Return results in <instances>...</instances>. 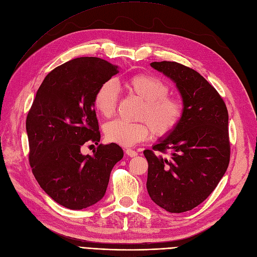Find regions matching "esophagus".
Listing matches in <instances>:
<instances>
[{
	"label": "esophagus",
	"mask_w": 257,
	"mask_h": 257,
	"mask_svg": "<svg viewBox=\"0 0 257 257\" xmlns=\"http://www.w3.org/2000/svg\"><path fill=\"white\" fill-rule=\"evenodd\" d=\"M126 155L129 156V157H131V158H134V157H137V156H138V153H137L136 150L127 149V150H126Z\"/></svg>",
	"instance_id": "34e87169"
}]
</instances>
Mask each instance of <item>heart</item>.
<instances>
[{
	"mask_svg": "<svg viewBox=\"0 0 257 257\" xmlns=\"http://www.w3.org/2000/svg\"><path fill=\"white\" fill-rule=\"evenodd\" d=\"M127 91L143 100L138 119L127 122L115 119L104 125L107 141L122 147H132L148 140L151 131L158 138H165L177 129L184 114V104L169 95V85L160 77L149 73L131 76L125 81ZM118 90L112 80L103 81L95 92L94 108L103 117H111L116 111Z\"/></svg>",
	"mask_w": 257,
	"mask_h": 257,
	"instance_id": "1",
	"label": "heart"
}]
</instances>
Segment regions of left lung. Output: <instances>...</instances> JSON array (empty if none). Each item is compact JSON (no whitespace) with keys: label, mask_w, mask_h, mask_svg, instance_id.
<instances>
[{"label":"left lung","mask_w":257,"mask_h":257,"mask_svg":"<svg viewBox=\"0 0 257 257\" xmlns=\"http://www.w3.org/2000/svg\"><path fill=\"white\" fill-rule=\"evenodd\" d=\"M172 79L181 94L184 114L177 129L144 150L148 162L147 191L169 213H183L202 203L219 183L230 162L229 114L208 81L175 61L150 63ZM171 153L164 158L158 153Z\"/></svg>","instance_id":"obj_1"}]
</instances>
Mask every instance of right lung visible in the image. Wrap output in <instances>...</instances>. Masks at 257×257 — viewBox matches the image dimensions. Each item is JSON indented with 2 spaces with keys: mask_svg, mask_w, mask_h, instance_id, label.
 Here are the masks:
<instances>
[{
  "mask_svg": "<svg viewBox=\"0 0 257 257\" xmlns=\"http://www.w3.org/2000/svg\"><path fill=\"white\" fill-rule=\"evenodd\" d=\"M118 66L80 57L57 66L38 89L26 117L30 164L54 201L70 210L89 207L104 196L113 166L123 157L117 144H99L83 156V144L98 145L100 132L94 95L118 73Z\"/></svg>",
  "mask_w": 257,
  "mask_h": 257,
  "instance_id": "right-lung-1",
  "label": "right lung"
}]
</instances>
